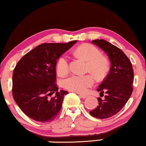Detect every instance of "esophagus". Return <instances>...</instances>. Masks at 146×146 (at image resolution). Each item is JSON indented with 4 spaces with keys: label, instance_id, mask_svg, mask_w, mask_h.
I'll list each match as a JSON object with an SVG mask.
<instances>
[{
    "label": "esophagus",
    "instance_id": "esophagus-1",
    "mask_svg": "<svg viewBox=\"0 0 146 146\" xmlns=\"http://www.w3.org/2000/svg\"><path fill=\"white\" fill-rule=\"evenodd\" d=\"M79 96H80V98H86L87 97V96L85 95V94H79Z\"/></svg>",
    "mask_w": 146,
    "mask_h": 146
}]
</instances>
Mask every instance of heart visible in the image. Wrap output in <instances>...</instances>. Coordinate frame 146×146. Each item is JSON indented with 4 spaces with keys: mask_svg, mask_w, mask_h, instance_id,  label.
Wrapping results in <instances>:
<instances>
[{
    "mask_svg": "<svg viewBox=\"0 0 146 146\" xmlns=\"http://www.w3.org/2000/svg\"><path fill=\"white\" fill-rule=\"evenodd\" d=\"M76 53L87 62V70L98 79H102L109 71V62L102 56L100 51L92 44H83L76 50ZM56 71L60 76H65L69 72V60L67 55L59 58L56 63ZM94 79L91 75H71L62 81V85L71 92L82 93L93 85Z\"/></svg>",
    "mask_w": 146,
    "mask_h": 146,
    "instance_id": "heart-1",
    "label": "heart"
}]
</instances>
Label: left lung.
<instances>
[{
    "instance_id": "8db88e82",
    "label": "left lung",
    "mask_w": 146,
    "mask_h": 146,
    "mask_svg": "<svg viewBox=\"0 0 146 146\" xmlns=\"http://www.w3.org/2000/svg\"><path fill=\"white\" fill-rule=\"evenodd\" d=\"M92 43L107 53L111 68L97 89L100 94H105L104 98H98V105L90 113L98 119H107L117 114L129 100L133 91L134 72L131 61L117 46L104 39H95Z\"/></svg>"
}]
</instances>
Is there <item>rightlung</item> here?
I'll return each mask as SVG.
<instances>
[{"label": "right lung", "instance_id": "add662e5", "mask_svg": "<svg viewBox=\"0 0 146 146\" xmlns=\"http://www.w3.org/2000/svg\"><path fill=\"white\" fill-rule=\"evenodd\" d=\"M77 41L40 44L18 61L13 72L12 94L29 117L48 122L59 115L67 91H59L56 66L59 58ZM52 94L53 97L49 98Z\"/></svg>", "mask_w": 146, "mask_h": 146}]
</instances>
